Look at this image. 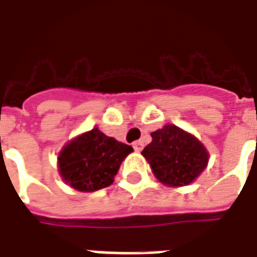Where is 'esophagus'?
<instances>
[{
	"mask_svg": "<svg viewBox=\"0 0 257 257\" xmlns=\"http://www.w3.org/2000/svg\"><path fill=\"white\" fill-rule=\"evenodd\" d=\"M143 147H145V145H143V142H142V140H136V142L134 143L135 151H142L143 150Z\"/></svg>",
	"mask_w": 257,
	"mask_h": 257,
	"instance_id": "obj_1",
	"label": "esophagus"
}]
</instances>
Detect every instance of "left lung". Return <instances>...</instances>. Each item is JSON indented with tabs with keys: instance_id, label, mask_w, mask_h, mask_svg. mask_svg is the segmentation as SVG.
I'll list each match as a JSON object with an SVG mask.
<instances>
[{
	"instance_id": "8db88e82",
	"label": "left lung",
	"mask_w": 257,
	"mask_h": 257,
	"mask_svg": "<svg viewBox=\"0 0 257 257\" xmlns=\"http://www.w3.org/2000/svg\"><path fill=\"white\" fill-rule=\"evenodd\" d=\"M150 145L142 154L161 183L180 187L193 183L208 165L209 154L193 135L168 123L151 134Z\"/></svg>"
}]
</instances>
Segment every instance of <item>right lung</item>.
Segmentation results:
<instances>
[{"label":"right lung","mask_w":257,"mask_h":257,"mask_svg":"<svg viewBox=\"0 0 257 257\" xmlns=\"http://www.w3.org/2000/svg\"><path fill=\"white\" fill-rule=\"evenodd\" d=\"M132 151V146L117 142L93 128L62 149L58 157L59 173L73 189L92 193L114 182L125 157Z\"/></svg>","instance_id":"obj_1"}]
</instances>
